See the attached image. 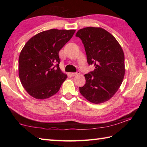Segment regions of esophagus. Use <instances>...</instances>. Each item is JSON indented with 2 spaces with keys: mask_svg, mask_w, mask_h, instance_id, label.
Wrapping results in <instances>:
<instances>
[{
  "mask_svg": "<svg viewBox=\"0 0 147 147\" xmlns=\"http://www.w3.org/2000/svg\"><path fill=\"white\" fill-rule=\"evenodd\" d=\"M80 73V72L79 71H76V72H75V73H71V75L72 76H76V75H78V74H79Z\"/></svg>",
  "mask_w": 147,
  "mask_h": 147,
  "instance_id": "esophagus-1",
  "label": "esophagus"
}]
</instances>
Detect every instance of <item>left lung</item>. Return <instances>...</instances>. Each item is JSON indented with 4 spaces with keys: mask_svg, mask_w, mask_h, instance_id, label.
I'll list each match as a JSON object with an SVG mask.
<instances>
[{
    "mask_svg": "<svg viewBox=\"0 0 147 147\" xmlns=\"http://www.w3.org/2000/svg\"><path fill=\"white\" fill-rule=\"evenodd\" d=\"M76 36L85 47L87 62L95 69L85 74L86 83L80 87L84 97L93 104L109 100L117 92L125 73L124 55L119 43L107 31L86 27L78 31Z\"/></svg>",
    "mask_w": 147,
    "mask_h": 147,
    "instance_id": "left-lung-1",
    "label": "left lung"
}]
</instances>
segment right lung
I'll return each instance as SVG.
<instances>
[{
	"label": "right lung",
	"instance_id": "add662e5",
	"mask_svg": "<svg viewBox=\"0 0 147 147\" xmlns=\"http://www.w3.org/2000/svg\"><path fill=\"white\" fill-rule=\"evenodd\" d=\"M75 31L51 29L26 42L19 57V76L30 95L45 99L58 92L67 78L59 67V53Z\"/></svg>",
	"mask_w": 147,
	"mask_h": 147
}]
</instances>
